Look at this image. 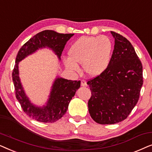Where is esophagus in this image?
I'll return each mask as SVG.
<instances>
[{
    "instance_id": "34e87169",
    "label": "esophagus",
    "mask_w": 152,
    "mask_h": 152,
    "mask_svg": "<svg viewBox=\"0 0 152 152\" xmlns=\"http://www.w3.org/2000/svg\"><path fill=\"white\" fill-rule=\"evenodd\" d=\"M81 86H84V87H85V86H87V84H86V82L85 80H82L81 81Z\"/></svg>"
}]
</instances>
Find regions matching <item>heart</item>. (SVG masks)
<instances>
[{
    "instance_id": "obj_1",
    "label": "heart",
    "mask_w": 152,
    "mask_h": 152,
    "mask_svg": "<svg viewBox=\"0 0 152 152\" xmlns=\"http://www.w3.org/2000/svg\"><path fill=\"white\" fill-rule=\"evenodd\" d=\"M113 44L106 36L82 37L77 39L68 51L69 58L64 60L66 67L71 71L80 70L77 64L91 77L104 71L111 60Z\"/></svg>"
}]
</instances>
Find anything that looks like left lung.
I'll return each instance as SVG.
<instances>
[{
  "label": "left lung",
  "instance_id": "8db88e82",
  "mask_svg": "<svg viewBox=\"0 0 152 152\" xmlns=\"http://www.w3.org/2000/svg\"><path fill=\"white\" fill-rule=\"evenodd\" d=\"M111 33L115 45L109 65L87 82L91 91L89 113L101 124L125 120L138 102L143 84L142 64L132 43L120 34Z\"/></svg>",
  "mask_w": 152,
  "mask_h": 152
}]
</instances>
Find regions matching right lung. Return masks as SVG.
<instances>
[{"instance_id": "obj_1", "label": "right lung", "mask_w": 152, "mask_h": 152, "mask_svg": "<svg viewBox=\"0 0 152 152\" xmlns=\"http://www.w3.org/2000/svg\"><path fill=\"white\" fill-rule=\"evenodd\" d=\"M74 34H60L49 30L42 31L27 41L20 48L16 56L12 72L16 97L25 113L37 121L52 123L62 118L67 111L68 104L76 91L80 87V81L57 77L52 86L46 105L39 107L33 104L26 95L18 76V64L27 56L43 48L51 49L60 60L66 42Z\"/></svg>"}]
</instances>
